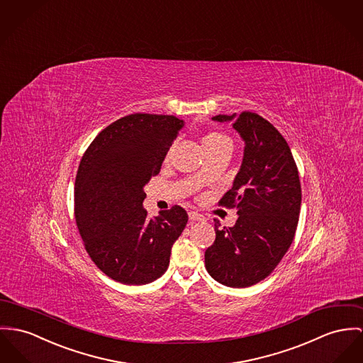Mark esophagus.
Returning a JSON list of instances; mask_svg holds the SVG:
<instances>
[{
  "label": "esophagus",
  "mask_w": 363,
  "mask_h": 363,
  "mask_svg": "<svg viewBox=\"0 0 363 363\" xmlns=\"http://www.w3.org/2000/svg\"><path fill=\"white\" fill-rule=\"evenodd\" d=\"M189 220L191 221H203L204 217L201 214H199L197 211H189Z\"/></svg>",
  "instance_id": "34e87169"
}]
</instances>
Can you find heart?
<instances>
[{
  "label": "heart",
  "mask_w": 363,
  "mask_h": 363,
  "mask_svg": "<svg viewBox=\"0 0 363 363\" xmlns=\"http://www.w3.org/2000/svg\"><path fill=\"white\" fill-rule=\"evenodd\" d=\"M221 146H232L230 140L226 135H223L221 133H217V131H213V133H208L207 135H204V138H203L204 150H210V149H216V147H221ZM197 178L200 181H203V179H206V175L201 172V174H199Z\"/></svg>",
  "instance_id": "b5f03b06"
}]
</instances>
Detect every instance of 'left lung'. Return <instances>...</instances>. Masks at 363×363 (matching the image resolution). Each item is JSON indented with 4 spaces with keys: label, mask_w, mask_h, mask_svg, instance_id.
<instances>
[{
    "label": "left lung",
    "mask_w": 363,
    "mask_h": 363,
    "mask_svg": "<svg viewBox=\"0 0 363 363\" xmlns=\"http://www.w3.org/2000/svg\"><path fill=\"white\" fill-rule=\"evenodd\" d=\"M216 121H232L245 140L240 169L220 206L236 208L238 221L221 228L204 252L213 279L229 287H249L265 279L293 243L301 185L291 150L279 131L259 114H218Z\"/></svg>",
    "instance_id": "8db88e82"
}]
</instances>
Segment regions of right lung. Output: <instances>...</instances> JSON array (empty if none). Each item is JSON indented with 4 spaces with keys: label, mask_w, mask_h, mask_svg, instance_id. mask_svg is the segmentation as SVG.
Returning <instances> with one entry per match:
<instances>
[{
    "label": "right lung",
    "mask_w": 363,
    "mask_h": 363,
    "mask_svg": "<svg viewBox=\"0 0 363 363\" xmlns=\"http://www.w3.org/2000/svg\"><path fill=\"white\" fill-rule=\"evenodd\" d=\"M184 120L135 113L91 142L74 185V216L95 265L124 284H146L167 271L171 247L188 223L181 206L149 218L143 186L160 172Z\"/></svg>",
    "instance_id": "right-lung-1"
}]
</instances>
